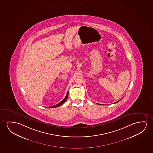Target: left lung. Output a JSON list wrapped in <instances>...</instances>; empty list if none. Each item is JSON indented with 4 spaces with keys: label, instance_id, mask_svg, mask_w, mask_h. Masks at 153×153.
Instances as JSON below:
<instances>
[{
    "label": "left lung",
    "instance_id": "1",
    "mask_svg": "<svg viewBox=\"0 0 153 153\" xmlns=\"http://www.w3.org/2000/svg\"><path fill=\"white\" fill-rule=\"evenodd\" d=\"M122 99H120V100H118V101H117V102H116L115 103H116V102H120V100H122ZM97 104L102 105V104Z\"/></svg>",
    "mask_w": 153,
    "mask_h": 153
}]
</instances>
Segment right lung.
Masks as SVG:
<instances>
[{"mask_svg":"<svg viewBox=\"0 0 153 153\" xmlns=\"http://www.w3.org/2000/svg\"><path fill=\"white\" fill-rule=\"evenodd\" d=\"M68 93L69 91H68V92H67V93L66 96V97H65L64 99L62 100V102H60L59 103H58V104L56 105L55 106H53L51 107V108H55V107H57L60 106H61L62 104H64L65 102L66 101V100H67V98H68Z\"/></svg>","mask_w":153,"mask_h":153,"instance_id":"obj_1","label":"right lung"}]
</instances>
